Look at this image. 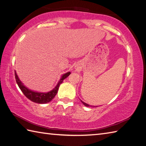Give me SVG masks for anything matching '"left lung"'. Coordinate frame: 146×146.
<instances>
[{
    "label": "left lung",
    "mask_w": 146,
    "mask_h": 146,
    "mask_svg": "<svg viewBox=\"0 0 146 146\" xmlns=\"http://www.w3.org/2000/svg\"><path fill=\"white\" fill-rule=\"evenodd\" d=\"M81 102H82V103L83 104V105H84L86 106H87V107H96V106H92V105H89V104H87V103H84V102H82V100H81Z\"/></svg>",
    "instance_id": "1"
}]
</instances>
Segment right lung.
<instances>
[{"mask_svg": "<svg viewBox=\"0 0 146 146\" xmlns=\"http://www.w3.org/2000/svg\"><path fill=\"white\" fill-rule=\"evenodd\" d=\"M70 74V72H68L67 73L64 74L61 76V78L58 81L57 84L56 85L55 87L53 90L48 92H46V93H41V92L31 90L30 89L26 87V86H25V84L19 79V77L16 73V71L15 70V77H16V82L17 85H18L19 88H20V90H21L23 94L25 95V96L28 98L29 100H31L33 102L38 104H45L51 102L55 96L56 93H57L59 86L62 84V82H63L65 78H67Z\"/></svg>", "mask_w": 146, "mask_h": 146, "instance_id": "add662e5", "label": "right lung"}]
</instances>
